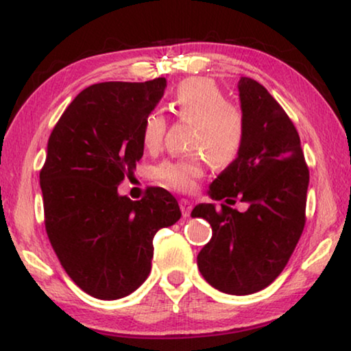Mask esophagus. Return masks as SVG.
<instances>
[{
  "instance_id": "34e87169",
  "label": "esophagus",
  "mask_w": 351,
  "mask_h": 351,
  "mask_svg": "<svg viewBox=\"0 0 351 351\" xmlns=\"http://www.w3.org/2000/svg\"><path fill=\"white\" fill-rule=\"evenodd\" d=\"M180 209L184 217H189L190 210H191V201L190 199H180Z\"/></svg>"
}]
</instances>
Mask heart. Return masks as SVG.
<instances>
[{
    "label": "heart",
    "instance_id": "heart-1",
    "mask_svg": "<svg viewBox=\"0 0 351 351\" xmlns=\"http://www.w3.org/2000/svg\"><path fill=\"white\" fill-rule=\"evenodd\" d=\"M169 108L182 121L193 123V150H201L217 166H228L237 160L246 141V123L237 105L204 76L189 78L172 90ZM166 132V118L158 110L147 113L142 123V142L148 150L161 145ZM206 155H193L166 161L158 167V177L171 189L189 191L204 174Z\"/></svg>",
    "mask_w": 351,
    "mask_h": 351
}]
</instances>
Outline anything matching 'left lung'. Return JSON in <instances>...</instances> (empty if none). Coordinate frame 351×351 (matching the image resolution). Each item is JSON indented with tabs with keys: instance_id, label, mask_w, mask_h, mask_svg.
Returning <instances> with one entry per match:
<instances>
[{
	"instance_id": "1",
	"label": "left lung",
	"mask_w": 351,
	"mask_h": 351,
	"mask_svg": "<svg viewBox=\"0 0 351 351\" xmlns=\"http://www.w3.org/2000/svg\"><path fill=\"white\" fill-rule=\"evenodd\" d=\"M238 90L246 141L209 195L225 203L239 198L247 209L201 203L191 215L213 227L198 254L201 275L225 294L247 295L271 285L294 252L305 227L310 174L299 134L281 105L252 78L241 76Z\"/></svg>"
}]
</instances>
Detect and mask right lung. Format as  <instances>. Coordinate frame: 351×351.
Masks as SVG:
<instances>
[{
    "mask_svg": "<svg viewBox=\"0 0 351 351\" xmlns=\"http://www.w3.org/2000/svg\"><path fill=\"white\" fill-rule=\"evenodd\" d=\"M166 78L93 84L76 95L47 141L40 172L47 237L66 275L100 300L126 297L152 270L153 238L180 219L169 191L141 201L118 193L143 155L142 123Z\"/></svg>",
    "mask_w": 351,
    "mask_h": 351,
    "instance_id": "obj_1",
    "label": "right lung"
}]
</instances>
